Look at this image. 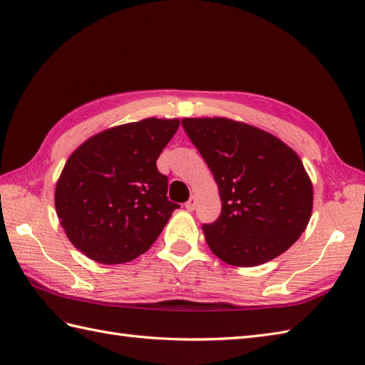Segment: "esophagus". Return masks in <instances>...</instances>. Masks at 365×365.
Returning <instances> with one entry per match:
<instances>
[{
    "label": "esophagus",
    "mask_w": 365,
    "mask_h": 365,
    "mask_svg": "<svg viewBox=\"0 0 365 365\" xmlns=\"http://www.w3.org/2000/svg\"><path fill=\"white\" fill-rule=\"evenodd\" d=\"M185 208L188 211H192L194 208H196V197H190V200L185 203Z\"/></svg>",
    "instance_id": "1"
}]
</instances>
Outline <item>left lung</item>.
Masks as SVG:
<instances>
[{
  "label": "left lung",
  "mask_w": 365,
  "mask_h": 365,
  "mask_svg": "<svg viewBox=\"0 0 365 365\" xmlns=\"http://www.w3.org/2000/svg\"><path fill=\"white\" fill-rule=\"evenodd\" d=\"M205 160L222 210L202 227L211 252L227 264L253 267L300 238L312 211V183L300 157L272 133L228 118H183Z\"/></svg>",
  "instance_id": "left-lung-1"
}]
</instances>
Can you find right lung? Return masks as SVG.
Wrapping results in <instances>:
<instances>
[{
	"label": "right lung",
	"mask_w": 365,
	"mask_h": 365,
	"mask_svg": "<svg viewBox=\"0 0 365 365\" xmlns=\"http://www.w3.org/2000/svg\"><path fill=\"white\" fill-rule=\"evenodd\" d=\"M180 121L146 118L93 135L76 149L56 185L57 217L76 249L103 264L146 252L173 211L157 158Z\"/></svg>",
	"instance_id": "right-lung-1"
}]
</instances>
